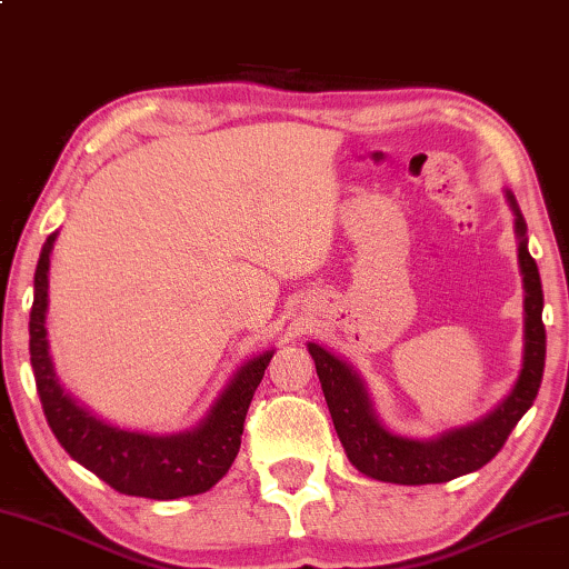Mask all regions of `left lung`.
<instances>
[{
  "mask_svg": "<svg viewBox=\"0 0 569 569\" xmlns=\"http://www.w3.org/2000/svg\"><path fill=\"white\" fill-rule=\"evenodd\" d=\"M505 193L515 211L517 257L521 282H525V352H521V370L515 386L487 416L467 426L449 428L433 439H411V436L393 433L378 418L376 403L360 372L328 348L307 342L342 449L352 467L370 479L418 487V483H443L477 471L495 459L509 439L511 428L535 403L547 352L542 325L545 295L537 262L527 249V221L517 207L515 193L509 189Z\"/></svg>",
  "mask_w": 569,
  "mask_h": 569,
  "instance_id": "8db88e82",
  "label": "left lung"
}]
</instances>
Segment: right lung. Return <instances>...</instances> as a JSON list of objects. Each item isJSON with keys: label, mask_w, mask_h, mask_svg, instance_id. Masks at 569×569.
I'll return each mask as SVG.
<instances>
[{"label": "right lung", "mask_w": 569, "mask_h": 569, "mask_svg": "<svg viewBox=\"0 0 569 569\" xmlns=\"http://www.w3.org/2000/svg\"><path fill=\"white\" fill-rule=\"evenodd\" d=\"M58 239L52 231L34 269V302L30 312V360L44 416L54 439L80 467L110 483L120 495L146 499H181L209 491L234 463L244 418L274 350H264L237 368L207 416L179 433L133 431L106 421L64 390L52 366L48 328L50 254Z\"/></svg>", "instance_id": "1"}]
</instances>
